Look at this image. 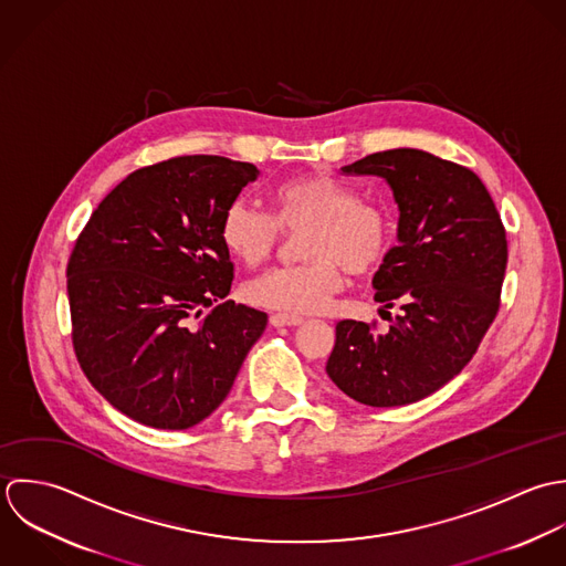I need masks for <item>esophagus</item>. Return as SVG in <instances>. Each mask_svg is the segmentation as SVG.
<instances>
[{"mask_svg":"<svg viewBox=\"0 0 566 566\" xmlns=\"http://www.w3.org/2000/svg\"><path fill=\"white\" fill-rule=\"evenodd\" d=\"M302 322H304V317L293 315V313H273L271 315L273 326H300Z\"/></svg>","mask_w":566,"mask_h":566,"instance_id":"esophagus-1","label":"esophagus"}]
</instances>
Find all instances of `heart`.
<instances>
[{"label": "heart", "instance_id": "1", "mask_svg": "<svg viewBox=\"0 0 566 566\" xmlns=\"http://www.w3.org/2000/svg\"><path fill=\"white\" fill-rule=\"evenodd\" d=\"M271 214L235 199L221 217L219 235L227 253L253 269L266 262L280 227L308 226L302 235V264L273 269L249 284V304L280 313H322L343 286V264L352 273L374 271L389 253L394 217L387 206L360 199L358 190L326 172H308L269 192Z\"/></svg>", "mask_w": 566, "mask_h": 566}]
</instances>
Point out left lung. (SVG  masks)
I'll return each mask as SVG.
<instances>
[{
  "mask_svg": "<svg viewBox=\"0 0 566 566\" xmlns=\"http://www.w3.org/2000/svg\"><path fill=\"white\" fill-rule=\"evenodd\" d=\"M376 175L398 206V244L371 284L389 317L385 335L354 319L337 324L326 371L369 407L418 402L454 378L499 311L507 264L505 227L481 179L418 148L367 155L340 168Z\"/></svg>",
  "mask_w": 566,
  "mask_h": 566,
  "instance_id": "obj_1",
  "label": "left lung"
}]
</instances>
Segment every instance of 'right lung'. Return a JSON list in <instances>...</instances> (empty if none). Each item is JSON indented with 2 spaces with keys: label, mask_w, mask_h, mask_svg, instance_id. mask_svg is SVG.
<instances>
[{
  "label": "right lung",
  "mask_w": 566,
  "mask_h": 566,
  "mask_svg": "<svg viewBox=\"0 0 566 566\" xmlns=\"http://www.w3.org/2000/svg\"><path fill=\"white\" fill-rule=\"evenodd\" d=\"M258 175L219 155L139 168L74 244L76 358L98 394L139 424L184 431L206 420L266 328V313L226 300L233 264L219 235L227 206Z\"/></svg>",
  "instance_id": "add662e5"
}]
</instances>
